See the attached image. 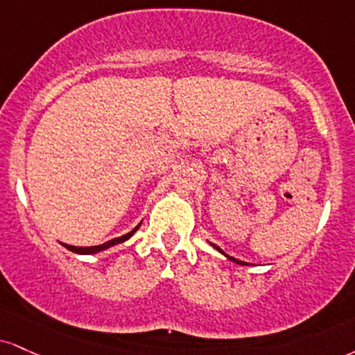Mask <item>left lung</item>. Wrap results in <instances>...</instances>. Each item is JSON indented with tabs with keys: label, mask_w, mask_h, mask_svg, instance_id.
<instances>
[{
	"label": "left lung",
	"mask_w": 355,
	"mask_h": 355,
	"mask_svg": "<svg viewBox=\"0 0 355 355\" xmlns=\"http://www.w3.org/2000/svg\"><path fill=\"white\" fill-rule=\"evenodd\" d=\"M210 245L213 246V248H215V250H218L220 251V253L221 254H225L226 256V258H228L230 259V261H233V263H236V264H241V266H246V264H250V263H245V261H240V259H236V258H233V256H230V254H226L225 253V251L223 250H221V248L220 246H216V245H213V243H210Z\"/></svg>",
	"instance_id": "obj_1"
}]
</instances>
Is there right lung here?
<instances>
[{
  "label": "right lung",
  "instance_id": "obj_1",
  "mask_svg": "<svg viewBox=\"0 0 355 355\" xmlns=\"http://www.w3.org/2000/svg\"><path fill=\"white\" fill-rule=\"evenodd\" d=\"M140 225H142V221H140V223L137 225L135 228L132 230V232H129L127 234H123V236L114 238V240H110L107 243H102V245H97V246H72V245H64V243H62V246H66L67 250L72 251V253H78V254H96V253H101V251L107 250V248H112L115 245H121V243L129 240L132 234H134L137 230L140 228Z\"/></svg>",
  "mask_w": 355,
  "mask_h": 355
}]
</instances>
